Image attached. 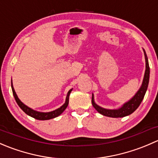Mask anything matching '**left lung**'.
Instances as JSON below:
<instances>
[{"mask_svg": "<svg viewBox=\"0 0 158 158\" xmlns=\"http://www.w3.org/2000/svg\"><path fill=\"white\" fill-rule=\"evenodd\" d=\"M144 50V57H145V62H146V69L145 73H144V79H143L142 85H141V88H140L138 92H137L136 95L130 100V101L126 102L125 104L123 105L122 107H121L118 109H114V110H110V109H106L100 107V106H97L94 102L93 95L92 97V104L93 107L96 109L100 114H103L105 116L111 118H122L125 116L129 115L131 113H133L138 107H139L140 104L142 102L143 98H144V95L147 91L148 86V82H149V77H150V67L149 64H148V60L147 54H146L145 51Z\"/></svg>", "mask_w": 158, "mask_h": 158, "instance_id": "obj_1", "label": "left lung"}]
</instances>
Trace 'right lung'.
Listing matches in <instances>:
<instances>
[{
	"label": "right lung",
	"mask_w": 158,
	"mask_h": 158,
	"mask_svg": "<svg viewBox=\"0 0 158 158\" xmlns=\"http://www.w3.org/2000/svg\"><path fill=\"white\" fill-rule=\"evenodd\" d=\"M11 88H12V92H13V95H14V98H15L16 102H17V105L19 106V107L20 108L27 114L30 115V117L34 118L35 119H37V120H49V119L51 118H54L57 117L60 114H61L64 111V110L66 109V107L68 106V104H69V94L70 92H72L73 89H70V90L68 92L67 95H66V102L64 103L63 106H62L61 107L59 108L58 109L55 110V111H50V112H40V111H34V110L31 109L30 108L27 107V106H25L22 102H20V100L19 99L18 97H17V94H16L15 91H14V87H13V84L11 82Z\"/></svg>",
	"instance_id": "right-lung-1"
}]
</instances>
